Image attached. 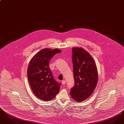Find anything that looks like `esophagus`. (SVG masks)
Returning <instances> with one entry per match:
<instances>
[{"mask_svg":"<svg viewBox=\"0 0 124 124\" xmlns=\"http://www.w3.org/2000/svg\"><path fill=\"white\" fill-rule=\"evenodd\" d=\"M61 83H62V84H63V85H65V83H66V81H65V80H62V81H61Z\"/></svg>","mask_w":124,"mask_h":124,"instance_id":"esophagus-1","label":"esophagus"}]
</instances>
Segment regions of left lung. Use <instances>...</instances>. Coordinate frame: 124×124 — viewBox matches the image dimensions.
<instances>
[{
  "mask_svg": "<svg viewBox=\"0 0 124 124\" xmlns=\"http://www.w3.org/2000/svg\"><path fill=\"white\" fill-rule=\"evenodd\" d=\"M74 86L71 89V98L81 102L94 92L98 81L97 68L88 52L81 47L72 48Z\"/></svg>",
  "mask_w": 124,
  "mask_h": 124,
  "instance_id": "8db88e82",
  "label": "left lung"
}]
</instances>
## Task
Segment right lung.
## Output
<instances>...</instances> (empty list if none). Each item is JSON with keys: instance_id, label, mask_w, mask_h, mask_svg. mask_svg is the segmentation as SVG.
<instances>
[{"instance_id": "obj_1", "label": "right lung", "mask_w": 124, "mask_h": 124, "mask_svg": "<svg viewBox=\"0 0 124 124\" xmlns=\"http://www.w3.org/2000/svg\"><path fill=\"white\" fill-rule=\"evenodd\" d=\"M61 52L58 49H43L30 61L27 69L29 83L34 94L41 100L50 101L59 92L61 84L54 78L49 64L53 56Z\"/></svg>"}]
</instances>
